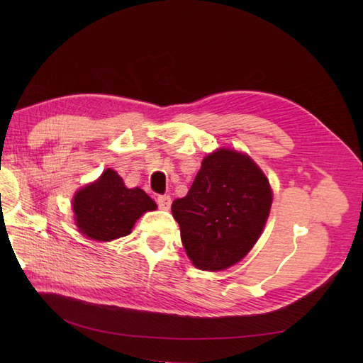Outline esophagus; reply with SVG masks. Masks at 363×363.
<instances>
[{"label":"esophagus","mask_w":363,"mask_h":363,"mask_svg":"<svg viewBox=\"0 0 363 363\" xmlns=\"http://www.w3.org/2000/svg\"><path fill=\"white\" fill-rule=\"evenodd\" d=\"M157 206L162 208V211H168V208L171 207V196L169 195H159Z\"/></svg>","instance_id":"34e87169"}]
</instances>
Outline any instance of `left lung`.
Here are the masks:
<instances>
[{
  "mask_svg": "<svg viewBox=\"0 0 363 363\" xmlns=\"http://www.w3.org/2000/svg\"><path fill=\"white\" fill-rule=\"evenodd\" d=\"M272 194L257 164L236 151L207 156L188 195L171 211L194 265L221 271L244 259L267 223Z\"/></svg>",
  "mask_w": 363,
  "mask_h": 363,
  "instance_id": "8db88e82",
  "label": "left lung"
}]
</instances>
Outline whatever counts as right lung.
Instances as JSON below:
<instances>
[{
    "label": "right lung",
    "mask_w": 363,
    "mask_h": 363,
    "mask_svg": "<svg viewBox=\"0 0 363 363\" xmlns=\"http://www.w3.org/2000/svg\"><path fill=\"white\" fill-rule=\"evenodd\" d=\"M72 206L80 232L106 242L127 236L142 213L157 207L142 189H127L112 169H106L98 182L77 192Z\"/></svg>",
    "instance_id": "right-lung-1"
}]
</instances>
